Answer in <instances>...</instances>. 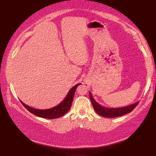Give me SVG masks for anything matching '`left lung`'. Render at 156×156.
<instances>
[{
    "label": "left lung",
    "mask_w": 156,
    "mask_h": 156,
    "mask_svg": "<svg viewBox=\"0 0 156 156\" xmlns=\"http://www.w3.org/2000/svg\"><path fill=\"white\" fill-rule=\"evenodd\" d=\"M89 97H90L91 104L94 108L95 112L97 113L100 116L106 117V118H115V117H118L123 116V115L129 114L131 112L136 106L138 105L139 102H136L135 104H131V105L124 106V107L120 108H106L104 107L101 105H100L97 103V101L94 99L91 92H89Z\"/></svg>",
    "instance_id": "left-lung-1"
}]
</instances>
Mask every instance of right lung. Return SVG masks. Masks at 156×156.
<instances>
[{"label":"right lung","mask_w":156,"mask_h":156,"mask_svg":"<svg viewBox=\"0 0 156 156\" xmlns=\"http://www.w3.org/2000/svg\"><path fill=\"white\" fill-rule=\"evenodd\" d=\"M81 84H77L75 86L72 87L70 89L69 93L67 94V97L65 98V99L61 102L58 105L55 106V107L49 108V109H36V108H32L30 106L26 105V104L23 103L22 101H20L21 104L25 106V108H27L30 112L33 114L35 116L42 117V118L44 119H57L59 118V117L65 115L68 111L70 109L72 106V103L73 101V98L74 96V93H75L76 89L79 85Z\"/></svg>","instance_id":"add662e5"}]
</instances>
